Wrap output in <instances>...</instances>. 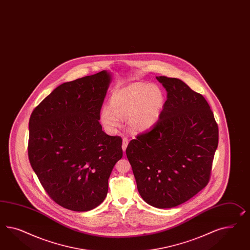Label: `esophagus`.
Masks as SVG:
<instances>
[{
    "label": "esophagus",
    "instance_id": "obj_1",
    "mask_svg": "<svg viewBox=\"0 0 250 250\" xmlns=\"http://www.w3.org/2000/svg\"><path fill=\"white\" fill-rule=\"evenodd\" d=\"M127 145H128V139L126 137H124L123 138V145H122V148H123L124 152L125 151V149L127 147Z\"/></svg>",
    "mask_w": 250,
    "mask_h": 250
}]
</instances>
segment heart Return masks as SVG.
<instances>
[{
	"label": "heart",
	"instance_id": "1",
	"mask_svg": "<svg viewBox=\"0 0 250 250\" xmlns=\"http://www.w3.org/2000/svg\"><path fill=\"white\" fill-rule=\"evenodd\" d=\"M165 98L161 89L155 85L135 83L115 92L110 106L101 109L100 119L109 132L121 125L127 118L129 127L136 132L152 128L158 122Z\"/></svg>",
	"mask_w": 250,
	"mask_h": 250
}]
</instances>
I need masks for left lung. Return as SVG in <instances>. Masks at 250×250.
I'll return each mask as SVG.
<instances>
[{
    "label": "left lung",
    "mask_w": 250,
    "mask_h": 250,
    "mask_svg": "<svg viewBox=\"0 0 250 250\" xmlns=\"http://www.w3.org/2000/svg\"><path fill=\"white\" fill-rule=\"evenodd\" d=\"M156 79L167 93L160 118L130 141L126 155L143 199L157 208H171L209 182L218 126L202 95L180 79Z\"/></svg>",
    "instance_id": "8db88e82"
}]
</instances>
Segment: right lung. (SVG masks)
<instances>
[{
    "label": "right lung",
    "mask_w": 250,
    "mask_h": 250,
    "mask_svg": "<svg viewBox=\"0 0 250 250\" xmlns=\"http://www.w3.org/2000/svg\"><path fill=\"white\" fill-rule=\"evenodd\" d=\"M106 71L64 83L34 108L28 156L42 188L62 208L83 212L101 204L123 156L122 138L102 130Z\"/></svg>",
    "instance_id": "right-lung-1"
}]
</instances>
